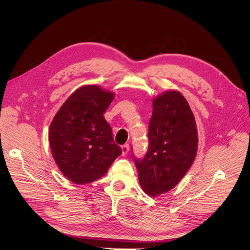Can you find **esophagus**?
Instances as JSON below:
<instances>
[{
    "label": "esophagus",
    "mask_w": 250,
    "mask_h": 250,
    "mask_svg": "<svg viewBox=\"0 0 250 250\" xmlns=\"http://www.w3.org/2000/svg\"><path fill=\"white\" fill-rule=\"evenodd\" d=\"M129 150V146L127 144L122 146V151H123V155H125Z\"/></svg>",
    "instance_id": "esophagus-1"
}]
</instances>
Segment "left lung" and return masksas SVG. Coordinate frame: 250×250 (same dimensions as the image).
Instances as JSON below:
<instances>
[{
	"mask_svg": "<svg viewBox=\"0 0 250 250\" xmlns=\"http://www.w3.org/2000/svg\"><path fill=\"white\" fill-rule=\"evenodd\" d=\"M152 104L147 152L144 158H132L142 190L156 197L173 189L192 166L198 133L192 110L180 92L167 91Z\"/></svg>",
	"mask_w": 250,
	"mask_h": 250,
	"instance_id": "1",
	"label": "left lung"
}]
</instances>
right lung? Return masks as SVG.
Here are the masks:
<instances>
[{
  "instance_id": "obj_1",
  "label": "right lung",
  "mask_w": 250,
  "mask_h": 250,
  "mask_svg": "<svg viewBox=\"0 0 250 250\" xmlns=\"http://www.w3.org/2000/svg\"><path fill=\"white\" fill-rule=\"evenodd\" d=\"M114 94L99 86H83L71 95L49 127L52 156L68 180L91 183L103 177L122 153L104 118Z\"/></svg>"
}]
</instances>
